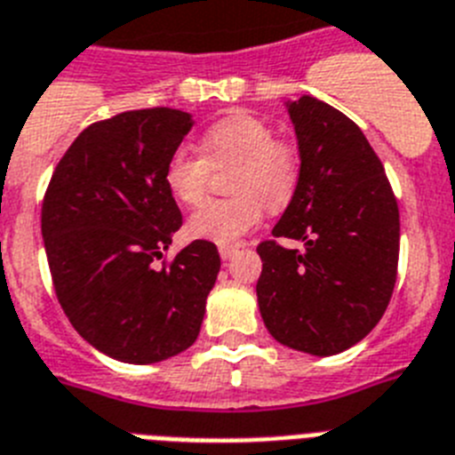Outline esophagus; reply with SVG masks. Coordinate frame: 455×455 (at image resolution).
<instances>
[{
	"label": "esophagus",
	"mask_w": 455,
	"mask_h": 455,
	"mask_svg": "<svg viewBox=\"0 0 455 455\" xmlns=\"http://www.w3.org/2000/svg\"><path fill=\"white\" fill-rule=\"evenodd\" d=\"M219 253H220V258H223V259H230L232 255L236 253V248L235 246H220Z\"/></svg>",
	"instance_id": "esophagus-1"
}]
</instances>
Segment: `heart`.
<instances>
[{"label":"heart","mask_w":455,"mask_h":455,"mask_svg":"<svg viewBox=\"0 0 455 455\" xmlns=\"http://www.w3.org/2000/svg\"><path fill=\"white\" fill-rule=\"evenodd\" d=\"M202 156L177 149L165 163L163 181L181 204L204 197L209 168L235 163L232 197L209 200L186 220V232L202 242L235 243L262 219V204L271 212L290 202L299 177V156L290 142L274 138V128L251 112H232L202 133Z\"/></svg>","instance_id":"1"}]
</instances>
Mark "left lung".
<instances>
[{"mask_svg": "<svg viewBox=\"0 0 455 455\" xmlns=\"http://www.w3.org/2000/svg\"><path fill=\"white\" fill-rule=\"evenodd\" d=\"M299 145L292 200L262 242L258 306L275 340L331 356L366 339L389 306L401 220L378 154L349 116L315 96L285 103Z\"/></svg>", "mask_w": 455, "mask_h": 455, "instance_id": "left-lung-1", "label": "left lung"}]
</instances>
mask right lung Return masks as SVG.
Masks as SVG:
<instances>
[{
  "mask_svg": "<svg viewBox=\"0 0 455 455\" xmlns=\"http://www.w3.org/2000/svg\"><path fill=\"white\" fill-rule=\"evenodd\" d=\"M193 128L188 112L131 110L73 140L43 200L54 292L76 331L124 363H156L196 343L220 269L212 242L156 267L181 228L163 172Z\"/></svg>",
  "mask_w": 455,
  "mask_h": 455,
  "instance_id": "right-lung-1",
  "label": "right lung"
}]
</instances>
